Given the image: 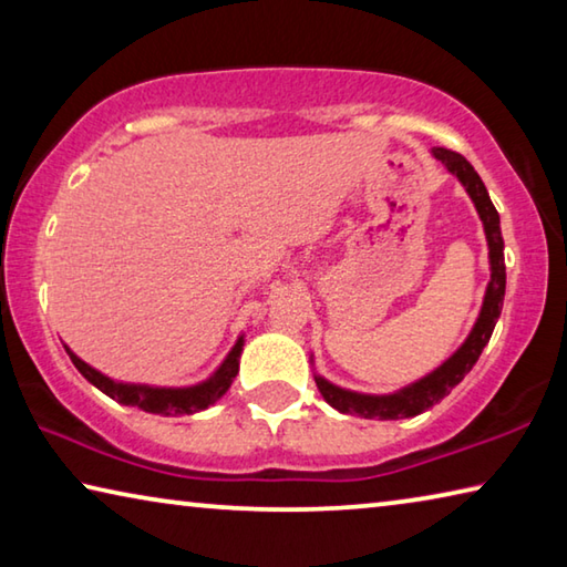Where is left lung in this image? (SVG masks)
Instances as JSON below:
<instances>
[{
  "label": "left lung",
  "mask_w": 567,
  "mask_h": 567,
  "mask_svg": "<svg viewBox=\"0 0 567 567\" xmlns=\"http://www.w3.org/2000/svg\"><path fill=\"white\" fill-rule=\"evenodd\" d=\"M433 155L435 159L443 162L447 172H453L460 179V185L465 187L470 199H473L480 219H483L487 249H491V282H487L483 307H480V315L473 330L467 334V340L460 344L437 370H433L430 375L417 382H412L408 388L390 392V395H364V392L344 390L332 385L330 380L315 375V382H318V390L322 392L324 402L334 410L344 412V415H358L364 420H400L415 417L427 408L437 405V402L450 395V390L473 370L480 352H483L485 344L491 342L497 318H501L505 297V243L501 233V215H497L495 205L491 203V195H487L483 179H480L473 165H470L463 155H457V152L445 147H435Z\"/></svg>",
  "instance_id": "obj_1"
}]
</instances>
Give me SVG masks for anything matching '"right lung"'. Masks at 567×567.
<instances>
[{"instance_id": "right-lung-1", "label": "right lung", "mask_w": 567, "mask_h": 567, "mask_svg": "<svg viewBox=\"0 0 567 567\" xmlns=\"http://www.w3.org/2000/svg\"><path fill=\"white\" fill-rule=\"evenodd\" d=\"M245 348V338H237L235 348L227 352V358L223 364L209 375L205 382L192 388H152V385H134V382H117L107 375H102L100 370H94L92 364L76 358V354L66 348V354L74 362V368L82 372L84 380H90L94 388L102 390L104 395H110L112 400L122 402V405H132L140 408L145 412H155V415H192V412L207 410L209 405L225 395L233 385V380L239 370V354H243Z\"/></svg>"}]
</instances>
